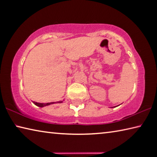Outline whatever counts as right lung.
<instances>
[{
	"label": "right lung",
	"mask_w": 157,
	"mask_h": 157,
	"mask_svg": "<svg viewBox=\"0 0 157 157\" xmlns=\"http://www.w3.org/2000/svg\"><path fill=\"white\" fill-rule=\"evenodd\" d=\"M33 103L35 104V105L40 107V108H43L44 106H47L49 105H52V104H54V103H63V101H57V102H50V103H37V102L33 101Z\"/></svg>",
	"instance_id": "right-lung-1"
}]
</instances>
